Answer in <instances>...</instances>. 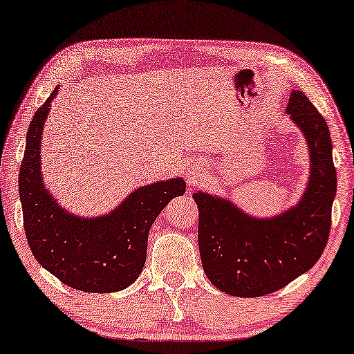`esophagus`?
I'll return each mask as SVG.
<instances>
[{"mask_svg":"<svg viewBox=\"0 0 354 354\" xmlns=\"http://www.w3.org/2000/svg\"><path fill=\"white\" fill-rule=\"evenodd\" d=\"M200 175H201L200 167H197V165H192V167H190V170H189V181H190V183H195V181H197V179L200 178Z\"/></svg>","mask_w":354,"mask_h":354,"instance_id":"obj_1","label":"esophagus"}]
</instances>
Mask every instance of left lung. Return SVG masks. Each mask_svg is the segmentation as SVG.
<instances>
[{
    "label": "left lung",
    "instance_id": "8db88e82",
    "mask_svg": "<svg viewBox=\"0 0 354 354\" xmlns=\"http://www.w3.org/2000/svg\"><path fill=\"white\" fill-rule=\"evenodd\" d=\"M287 113L304 133L310 157L308 184L298 205L271 218H257L230 200L194 194L206 277L232 296L258 298L283 288L315 265L328 244L337 192L329 129L301 91L291 93Z\"/></svg>",
    "mask_w": 354,
    "mask_h": 354
}]
</instances>
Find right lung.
Here are the masks:
<instances>
[{
  "mask_svg": "<svg viewBox=\"0 0 354 354\" xmlns=\"http://www.w3.org/2000/svg\"><path fill=\"white\" fill-rule=\"evenodd\" d=\"M56 86L39 106L26 132L19 194L28 244L39 265L69 287L113 293L136 282L147 261L149 228L171 198L184 195L183 178L133 190L110 214L77 217L58 205L44 186L41 138Z\"/></svg>",
  "mask_w": 354,
  "mask_h": 354,
  "instance_id": "right-lung-1",
  "label": "right lung"
}]
</instances>
